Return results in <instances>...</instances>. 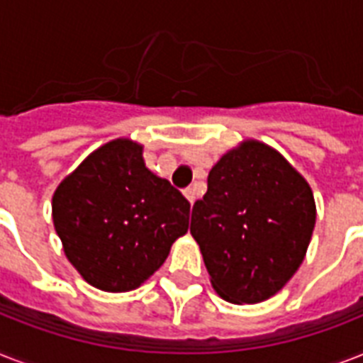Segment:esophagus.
<instances>
[{"mask_svg":"<svg viewBox=\"0 0 363 363\" xmlns=\"http://www.w3.org/2000/svg\"><path fill=\"white\" fill-rule=\"evenodd\" d=\"M184 196H186V199L190 203H194V201H196V188H186V190H184Z\"/></svg>","mask_w":363,"mask_h":363,"instance_id":"obj_1","label":"esophagus"}]
</instances>
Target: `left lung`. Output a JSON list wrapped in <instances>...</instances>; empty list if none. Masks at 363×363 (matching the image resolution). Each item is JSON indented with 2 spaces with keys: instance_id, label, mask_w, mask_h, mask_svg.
Segmentation results:
<instances>
[{
  "instance_id": "left-lung-1",
  "label": "left lung",
  "mask_w": 363,
  "mask_h": 363,
  "mask_svg": "<svg viewBox=\"0 0 363 363\" xmlns=\"http://www.w3.org/2000/svg\"><path fill=\"white\" fill-rule=\"evenodd\" d=\"M309 184L281 154L245 141L211 169L190 233L218 296L232 303L271 298L301 265L315 230Z\"/></svg>"
}]
</instances>
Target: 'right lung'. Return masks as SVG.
<instances>
[{
    "label": "right lung",
    "mask_w": 363,
    "mask_h": 363,
    "mask_svg": "<svg viewBox=\"0 0 363 363\" xmlns=\"http://www.w3.org/2000/svg\"><path fill=\"white\" fill-rule=\"evenodd\" d=\"M143 148L116 139L56 188L52 220L82 279L105 292L141 286L188 232L190 203L145 167Z\"/></svg>",
    "instance_id": "obj_1"
}]
</instances>
